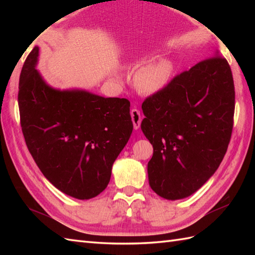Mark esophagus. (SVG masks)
Instances as JSON below:
<instances>
[{"instance_id": "34e87169", "label": "esophagus", "mask_w": 255, "mask_h": 255, "mask_svg": "<svg viewBox=\"0 0 255 255\" xmlns=\"http://www.w3.org/2000/svg\"><path fill=\"white\" fill-rule=\"evenodd\" d=\"M130 115L132 119V124H133V128L138 129L140 127V124H141V114L137 110V108H132L130 111Z\"/></svg>"}]
</instances>
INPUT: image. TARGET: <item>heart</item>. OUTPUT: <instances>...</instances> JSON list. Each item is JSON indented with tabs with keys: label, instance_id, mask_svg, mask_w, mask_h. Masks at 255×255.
Listing matches in <instances>:
<instances>
[{
	"label": "heart",
	"instance_id": "obj_1",
	"mask_svg": "<svg viewBox=\"0 0 255 255\" xmlns=\"http://www.w3.org/2000/svg\"><path fill=\"white\" fill-rule=\"evenodd\" d=\"M172 72L170 62L160 60L151 62L140 68L134 74L136 88L143 93H154L167 83Z\"/></svg>",
	"mask_w": 255,
	"mask_h": 255
}]
</instances>
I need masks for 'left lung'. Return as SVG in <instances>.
<instances>
[{
  "instance_id": "8db88e82",
  "label": "left lung",
  "mask_w": 255,
  "mask_h": 255,
  "mask_svg": "<svg viewBox=\"0 0 255 255\" xmlns=\"http://www.w3.org/2000/svg\"><path fill=\"white\" fill-rule=\"evenodd\" d=\"M235 95L230 66L217 50L143 101L141 129L153 147L149 184L159 196L185 198L218 169L234 128Z\"/></svg>"
}]
</instances>
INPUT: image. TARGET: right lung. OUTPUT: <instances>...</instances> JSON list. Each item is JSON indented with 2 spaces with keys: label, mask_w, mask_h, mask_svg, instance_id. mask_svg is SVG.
Listing matches in <instances>:
<instances>
[{
  "label": "right lung",
  "mask_w": 255,
  "mask_h": 255,
  "mask_svg": "<svg viewBox=\"0 0 255 255\" xmlns=\"http://www.w3.org/2000/svg\"><path fill=\"white\" fill-rule=\"evenodd\" d=\"M38 47L21 68L20 126L29 152L53 186L78 199L107 187L112 166L132 132L130 102L49 88L35 69Z\"/></svg>",
  "instance_id": "right-lung-1"
}]
</instances>
